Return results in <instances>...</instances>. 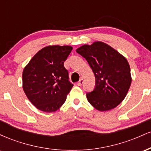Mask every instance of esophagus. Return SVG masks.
I'll return each instance as SVG.
<instances>
[{
  "instance_id": "esophagus-1",
  "label": "esophagus",
  "mask_w": 151,
  "mask_h": 151,
  "mask_svg": "<svg viewBox=\"0 0 151 151\" xmlns=\"http://www.w3.org/2000/svg\"><path fill=\"white\" fill-rule=\"evenodd\" d=\"M83 83H84V80H83V79H81L77 82V85L78 86H81L83 84Z\"/></svg>"
}]
</instances>
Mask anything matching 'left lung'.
Wrapping results in <instances>:
<instances>
[{
  "instance_id": "8db88e82",
  "label": "left lung",
  "mask_w": 151,
  "mask_h": 151,
  "mask_svg": "<svg viewBox=\"0 0 151 151\" xmlns=\"http://www.w3.org/2000/svg\"><path fill=\"white\" fill-rule=\"evenodd\" d=\"M77 52L86 59L95 76V88L86 93L88 101L101 111L116 107L131 84V69L126 58L102 42L84 45Z\"/></svg>"
}]
</instances>
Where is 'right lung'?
<instances>
[{"mask_svg":"<svg viewBox=\"0 0 151 151\" xmlns=\"http://www.w3.org/2000/svg\"><path fill=\"white\" fill-rule=\"evenodd\" d=\"M72 47L52 45L34 55L22 72V88L31 103L44 112H54L65 103L73 84L64 67Z\"/></svg>","mask_w":151,"mask_h":151,"instance_id":"right-lung-1","label":"right lung"}]
</instances>
